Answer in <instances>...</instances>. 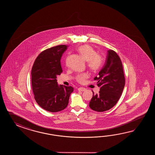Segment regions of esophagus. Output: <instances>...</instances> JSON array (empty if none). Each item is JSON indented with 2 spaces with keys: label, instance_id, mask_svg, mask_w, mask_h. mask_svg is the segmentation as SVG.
I'll list each match as a JSON object with an SVG mask.
<instances>
[{
  "label": "esophagus",
  "instance_id": "34e87169",
  "mask_svg": "<svg viewBox=\"0 0 155 155\" xmlns=\"http://www.w3.org/2000/svg\"><path fill=\"white\" fill-rule=\"evenodd\" d=\"M78 90L80 91H85L86 89L84 87H79L78 88Z\"/></svg>",
  "mask_w": 155,
  "mask_h": 155
}]
</instances>
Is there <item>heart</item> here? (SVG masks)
<instances>
[{
    "mask_svg": "<svg viewBox=\"0 0 155 155\" xmlns=\"http://www.w3.org/2000/svg\"><path fill=\"white\" fill-rule=\"evenodd\" d=\"M78 51L82 58L87 61V66L94 73L97 71L102 65V58L97 54L95 50L89 45H84L78 48ZM87 78L86 73L79 74L76 77V81L80 83L84 82Z\"/></svg>",
    "mask_w": 155,
    "mask_h": 155,
    "instance_id": "obj_1",
    "label": "heart"
}]
</instances>
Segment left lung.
I'll return each mask as SVG.
<instances>
[{
    "instance_id": "left-lung-1",
    "label": "left lung",
    "mask_w": 155,
    "mask_h": 155,
    "mask_svg": "<svg viewBox=\"0 0 155 155\" xmlns=\"http://www.w3.org/2000/svg\"><path fill=\"white\" fill-rule=\"evenodd\" d=\"M94 80L100 89L99 94L94 95L92 91L89 106L97 112L109 110L118 101L125 84L122 62L115 51H107L105 63Z\"/></svg>"
}]
</instances>
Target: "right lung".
Listing matches in <instances>:
<instances>
[{
  "label": "right lung",
  "instance_id": "obj_1",
  "mask_svg": "<svg viewBox=\"0 0 155 155\" xmlns=\"http://www.w3.org/2000/svg\"><path fill=\"white\" fill-rule=\"evenodd\" d=\"M68 46L60 45L40 54L31 70V85L34 99L43 109L51 112L65 109L74 88L58 85L56 76L63 72L61 58Z\"/></svg>",
  "mask_w": 155,
  "mask_h": 155
}]
</instances>
